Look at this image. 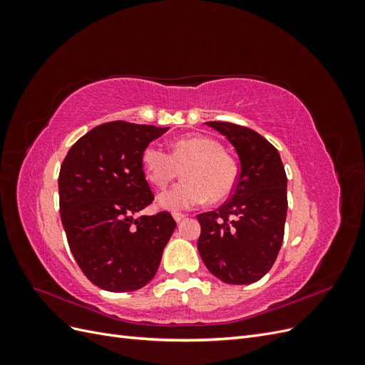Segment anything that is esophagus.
I'll return each instance as SVG.
<instances>
[{"label": "esophagus", "mask_w": 365, "mask_h": 365, "mask_svg": "<svg viewBox=\"0 0 365 365\" xmlns=\"http://www.w3.org/2000/svg\"><path fill=\"white\" fill-rule=\"evenodd\" d=\"M184 217H185V215H182V213H173V219L176 220V222H181V220H184Z\"/></svg>", "instance_id": "esophagus-1"}]
</instances>
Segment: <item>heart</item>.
<instances>
[{
    "instance_id": "b5f03b06",
    "label": "heart",
    "mask_w": 365,
    "mask_h": 365,
    "mask_svg": "<svg viewBox=\"0 0 365 365\" xmlns=\"http://www.w3.org/2000/svg\"><path fill=\"white\" fill-rule=\"evenodd\" d=\"M143 170L149 182L165 187L182 170L184 181L158 196V205L181 212L202 205L207 200L222 201L233 192L237 169L217 141L193 135L176 140L172 153L158 145H149L141 153Z\"/></svg>"
}]
</instances>
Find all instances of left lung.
I'll return each mask as SVG.
<instances>
[{"mask_svg": "<svg viewBox=\"0 0 365 365\" xmlns=\"http://www.w3.org/2000/svg\"><path fill=\"white\" fill-rule=\"evenodd\" d=\"M236 149L240 163L230 200L216 212L197 215V251L207 269L228 284L260 280L277 259L288 212V178L279 150L256 130L227 121H207Z\"/></svg>", "mask_w": 365, "mask_h": 365, "instance_id": "8db88e82", "label": "left lung"}]
</instances>
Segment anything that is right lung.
<instances>
[{"mask_svg": "<svg viewBox=\"0 0 365 365\" xmlns=\"http://www.w3.org/2000/svg\"><path fill=\"white\" fill-rule=\"evenodd\" d=\"M168 129L109 121L77 140L62 163L59 205L68 245L88 280L105 291L146 286L176 227L168 212L137 216L153 201L141 153Z\"/></svg>", "mask_w": 365, "mask_h": 365, "instance_id": "right-lung-1", "label": "right lung"}]
</instances>
